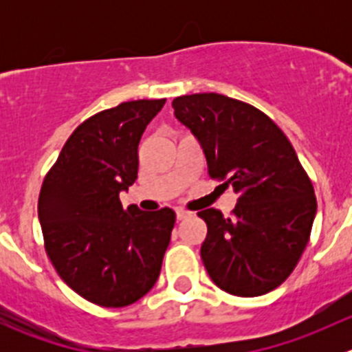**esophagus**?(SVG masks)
Returning <instances> with one entry per match:
<instances>
[{
    "mask_svg": "<svg viewBox=\"0 0 352 352\" xmlns=\"http://www.w3.org/2000/svg\"><path fill=\"white\" fill-rule=\"evenodd\" d=\"M175 214H177V219H186V218H189L190 212L186 211V209H177Z\"/></svg>",
    "mask_w": 352,
    "mask_h": 352,
    "instance_id": "esophagus-1",
    "label": "esophagus"
}]
</instances>
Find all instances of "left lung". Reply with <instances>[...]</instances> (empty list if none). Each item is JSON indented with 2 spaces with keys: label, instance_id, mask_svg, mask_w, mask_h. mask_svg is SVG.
I'll return each mask as SVG.
<instances>
[{
  "label": "left lung",
  "instance_id": "obj_1",
  "mask_svg": "<svg viewBox=\"0 0 352 352\" xmlns=\"http://www.w3.org/2000/svg\"><path fill=\"white\" fill-rule=\"evenodd\" d=\"M172 105L201 143L209 177L239 194L230 218L197 212L208 225L201 257L209 278L235 296L276 289L300 262L317 212L293 144L262 110L226 95H182Z\"/></svg>",
  "mask_w": 352,
  "mask_h": 352
}]
</instances>
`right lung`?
I'll return each mask as SVG.
<instances>
[{
	"label": "right lung",
	"mask_w": 352,
	"mask_h": 352,
	"mask_svg": "<svg viewBox=\"0 0 352 352\" xmlns=\"http://www.w3.org/2000/svg\"><path fill=\"white\" fill-rule=\"evenodd\" d=\"M165 102H122L88 117L42 182L45 254L59 278L98 307L133 305L160 276L175 212L124 209L119 192L138 179L140 140Z\"/></svg>",
	"instance_id": "1"
}]
</instances>
